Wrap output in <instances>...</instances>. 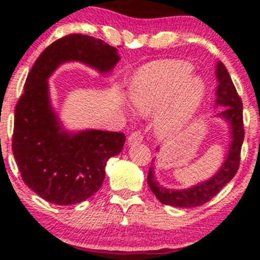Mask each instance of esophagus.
<instances>
[{
  "label": "esophagus",
  "instance_id": "1",
  "mask_svg": "<svg viewBox=\"0 0 260 260\" xmlns=\"http://www.w3.org/2000/svg\"><path fill=\"white\" fill-rule=\"evenodd\" d=\"M140 142H143V134L140 131H134V132L128 137V144L129 145L138 144Z\"/></svg>",
  "mask_w": 260,
  "mask_h": 260
}]
</instances>
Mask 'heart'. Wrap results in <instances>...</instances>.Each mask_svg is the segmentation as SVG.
<instances>
[{"instance_id":"obj_1","label":"heart","mask_w":260,"mask_h":260,"mask_svg":"<svg viewBox=\"0 0 260 260\" xmlns=\"http://www.w3.org/2000/svg\"><path fill=\"white\" fill-rule=\"evenodd\" d=\"M193 73L192 64L182 59H164L144 66L132 82V98L144 113L162 110L155 120L161 138L180 134L201 109L205 85Z\"/></svg>"}]
</instances>
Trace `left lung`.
I'll return each mask as SVG.
<instances>
[{
  "label": "left lung",
  "instance_id": "left-lung-1",
  "mask_svg": "<svg viewBox=\"0 0 260 260\" xmlns=\"http://www.w3.org/2000/svg\"><path fill=\"white\" fill-rule=\"evenodd\" d=\"M216 77L219 80L216 90V104L226 106V109H223L219 116H222L230 122L232 133V143L228 157L219 172L210 180L199 183L198 186L182 190L166 189L165 187L160 186L154 177V169H149L148 184L151 192L162 204L178 208H193L203 205L210 201L213 197H215L225 187V184H228L234 178L240 168L241 148H242L244 139L242 100L236 90L225 64L221 62L217 63Z\"/></svg>",
  "mask_w": 260,
  "mask_h": 260
}]
</instances>
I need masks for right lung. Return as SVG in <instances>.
I'll use <instances>...</instances> for the list:
<instances>
[{"instance_id": "right-lung-1", "label": "right lung", "mask_w": 260, "mask_h": 260, "mask_svg": "<svg viewBox=\"0 0 260 260\" xmlns=\"http://www.w3.org/2000/svg\"><path fill=\"white\" fill-rule=\"evenodd\" d=\"M116 51L100 39L73 32L49 45L26 77L14 110L12 150L22 180L45 201L71 205L90 198L105 180L107 160L126 140L120 132H62L50 107L47 78L66 61L109 72L120 59Z\"/></svg>"}]
</instances>
